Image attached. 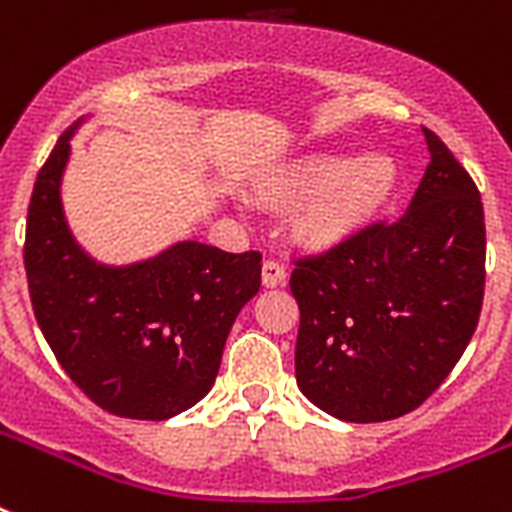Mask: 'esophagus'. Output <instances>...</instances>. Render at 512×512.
<instances>
[{
    "instance_id": "esophagus-1",
    "label": "esophagus",
    "mask_w": 512,
    "mask_h": 512,
    "mask_svg": "<svg viewBox=\"0 0 512 512\" xmlns=\"http://www.w3.org/2000/svg\"><path fill=\"white\" fill-rule=\"evenodd\" d=\"M263 284L265 287H284L287 284V268H284V263L268 257L263 263Z\"/></svg>"
}]
</instances>
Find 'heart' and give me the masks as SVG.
Listing matches in <instances>:
<instances>
[{"label":"heart","mask_w":512,"mask_h":512,"mask_svg":"<svg viewBox=\"0 0 512 512\" xmlns=\"http://www.w3.org/2000/svg\"><path fill=\"white\" fill-rule=\"evenodd\" d=\"M396 172L385 159L361 162L356 156H327L305 164L292 180L297 196H321L303 220L311 239H335L364 220L393 188Z\"/></svg>","instance_id":"b5f03b06"}]
</instances>
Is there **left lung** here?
Segmentation results:
<instances>
[{
	"label": "left lung",
	"mask_w": 512,
	"mask_h": 512,
	"mask_svg": "<svg viewBox=\"0 0 512 512\" xmlns=\"http://www.w3.org/2000/svg\"><path fill=\"white\" fill-rule=\"evenodd\" d=\"M430 164L406 212L295 257V372L345 422L414 412L449 377L478 327L486 284L484 204L473 177L422 127Z\"/></svg>",
	"instance_id": "1"
}]
</instances>
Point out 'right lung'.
I'll return each mask as SVG.
<instances>
[{"label":"right lung","mask_w":512,"mask_h":512,"mask_svg":"<svg viewBox=\"0 0 512 512\" xmlns=\"http://www.w3.org/2000/svg\"><path fill=\"white\" fill-rule=\"evenodd\" d=\"M74 130L58 138L28 204L23 265L36 324L100 409L167 420L212 388L233 321L260 289L263 255L183 241L148 263H92L60 207Z\"/></svg>","instance_id":"obj_1"}]
</instances>
